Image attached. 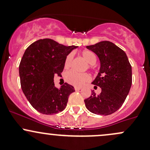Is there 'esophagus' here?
I'll return each instance as SVG.
<instances>
[{"label": "esophagus", "mask_w": 150, "mask_h": 150, "mask_svg": "<svg viewBox=\"0 0 150 150\" xmlns=\"http://www.w3.org/2000/svg\"><path fill=\"white\" fill-rule=\"evenodd\" d=\"M80 89H81V88H80V87H75V91H80Z\"/></svg>", "instance_id": "1"}]
</instances>
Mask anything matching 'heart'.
Here are the masks:
<instances>
[{
    "label": "heart",
    "mask_w": 150,
    "mask_h": 150,
    "mask_svg": "<svg viewBox=\"0 0 150 150\" xmlns=\"http://www.w3.org/2000/svg\"><path fill=\"white\" fill-rule=\"evenodd\" d=\"M82 57L88 64V68H92L93 66L97 62L96 55L91 50H84L82 52ZM72 60H73V54L70 53L66 57L65 60H64V67L69 68L72 64ZM64 79L69 84L74 86L81 87L90 81L91 77L87 73L78 74L74 71H69L64 75Z\"/></svg>",
    "instance_id": "1"
}]
</instances>
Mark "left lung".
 <instances>
[{"label": "left lung", "mask_w": 150, "mask_h": 150, "mask_svg": "<svg viewBox=\"0 0 150 150\" xmlns=\"http://www.w3.org/2000/svg\"><path fill=\"white\" fill-rule=\"evenodd\" d=\"M86 48L99 58L100 70L92 84L101 88L98 95L92 94L84 100L88 111L98 115H110L121 108L128 96L132 83V66L126 53L108 41Z\"/></svg>", "instance_id": "1"}]
</instances>
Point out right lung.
I'll list each match as a JSON object with an SVG mask.
<instances>
[{
    "label": "right lung",
    "mask_w": 150,
    "mask_h": 150,
    "mask_svg": "<svg viewBox=\"0 0 150 150\" xmlns=\"http://www.w3.org/2000/svg\"><path fill=\"white\" fill-rule=\"evenodd\" d=\"M77 46L66 47L50 39H39L25 51L19 64L23 93L31 105L43 114L62 111L67 106L74 87L65 83L60 88L54 86L55 74L60 75L64 60Z\"/></svg>",
    "instance_id": "add662e5"
}]
</instances>
